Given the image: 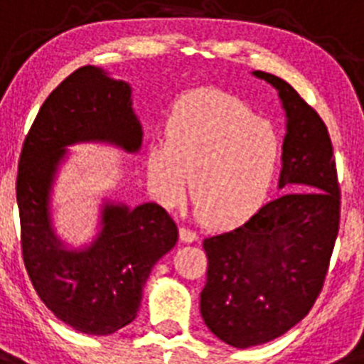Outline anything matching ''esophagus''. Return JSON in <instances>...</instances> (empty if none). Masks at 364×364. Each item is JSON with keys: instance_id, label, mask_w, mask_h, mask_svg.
I'll list each match as a JSON object with an SVG mask.
<instances>
[{"instance_id": "34e87169", "label": "esophagus", "mask_w": 364, "mask_h": 364, "mask_svg": "<svg viewBox=\"0 0 364 364\" xmlns=\"http://www.w3.org/2000/svg\"><path fill=\"white\" fill-rule=\"evenodd\" d=\"M180 240L182 242H195L197 240V233L191 230H188V228H180Z\"/></svg>"}]
</instances>
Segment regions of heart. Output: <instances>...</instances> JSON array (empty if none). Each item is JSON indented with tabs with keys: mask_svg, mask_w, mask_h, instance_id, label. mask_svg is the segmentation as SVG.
I'll return each instance as SVG.
<instances>
[{
	"mask_svg": "<svg viewBox=\"0 0 364 364\" xmlns=\"http://www.w3.org/2000/svg\"><path fill=\"white\" fill-rule=\"evenodd\" d=\"M281 162V138L235 96L217 89L189 92L173 105L166 140L146 153L154 198L173 208L191 184L198 215L213 228L247 220L268 198Z\"/></svg>",
	"mask_w": 364,
	"mask_h": 364,
	"instance_id": "b5f03b06",
	"label": "heart"
}]
</instances>
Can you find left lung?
<instances>
[{"label": "left lung", "instance_id": "8db88e82", "mask_svg": "<svg viewBox=\"0 0 364 364\" xmlns=\"http://www.w3.org/2000/svg\"><path fill=\"white\" fill-rule=\"evenodd\" d=\"M277 91L286 117L279 189L242 226L204 240L200 314L215 337L250 348L306 317L323 288L339 231L332 140L319 114L279 76L252 70Z\"/></svg>", "mask_w": 364, "mask_h": 364}]
</instances>
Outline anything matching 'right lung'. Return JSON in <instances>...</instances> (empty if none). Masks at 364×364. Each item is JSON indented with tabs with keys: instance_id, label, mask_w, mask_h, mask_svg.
Wrapping results in <instances>:
<instances>
[{
	"instance_id": "1",
	"label": "right lung",
	"mask_w": 364,
	"mask_h": 364,
	"mask_svg": "<svg viewBox=\"0 0 364 364\" xmlns=\"http://www.w3.org/2000/svg\"><path fill=\"white\" fill-rule=\"evenodd\" d=\"M133 87L102 67L74 70L49 95L25 138L16 198L28 277L45 306L70 328L109 336L133 323L153 266L178 240L154 202L136 208L102 197L95 235L70 244L54 226V188L76 144L142 149Z\"/></svg>"
}]
</instances>
